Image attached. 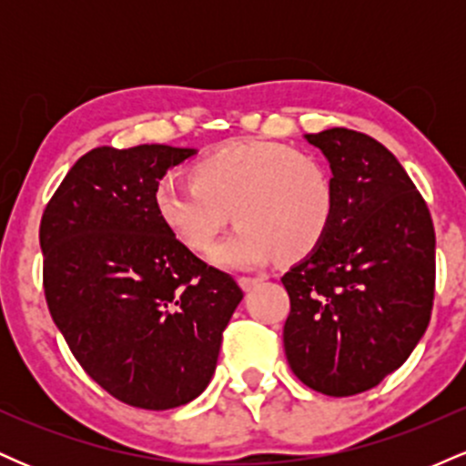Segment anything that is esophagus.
I'll use <instances>...</instances> for the list:
<instances>
[{
    "label": "esophagus",
    "instance_id": "esophagus-1",
    "mask_svg": "<svg viewBox=\"0 0 466 466\" xmlns=\"http://www.w3.org/2000/svg\"><path fill=\"white\" fill-rule=\"evenodd\" d=\"M260 282H263V278H249V276L238 278V285L243 291H251V289H254L256 285H260Z\"/></svg>",
    "mask_w": 466,
    "mask_h": 466
}]
</instances>
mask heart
<instances>
[{"mask_svg": "<svg viewBox=\"0 0 466 466\" xmlns=\"http://www.w3.org/2000/svg\"><path fill=\"white\" fill-rule=\"evenodd\" d=\"M192 181L162 179L153 206L186 249L206 251L229 218V237L212 249V263L254 269L276 256L307 258L322 245L335 215V184L322 159L274 140H234L190 168Z\"/></svg>", "mask_w": 466, "mask_h": 466, "instance_id": "heart-1", "label": "heart"}]
</instances>
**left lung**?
<instances>
[{"instance_id":"1","label":"left lung","mask_w":466,"mask_h":466,"mask_svg":"<svg viewBox=\"0 0 466 466\" xmlns=\"http://www.w3.org/2000/svg\"><path fill=\"white\" fill-rule=\"evenodd\" d=\"M329 159L335 215L322 245L282 276L293 374L352 397L403 366L425 335L436 285L430 208L399 159L366 133L304 136Z\"/></svg>"}]
</instances>
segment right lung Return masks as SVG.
I'll list each match as a JSON object with an SVG mask.
<instances>
[{"label":"right lung","instance_id":"right-lung-1","mask_svg":"<svg viewBox=\"0 0 466 466\" xmlns=\"http://www.w3.org/2000/svg\"><path fill=\"white\" fill-rule=\"evenodd\" d=\"M195 148L98 147L69 168L41 217L52 319L83 370L122 403L170 410L215 374L243 291L159 221L153 192Z\"/></svg>","mask_w":466,"mask_h":466}]
</instances>
